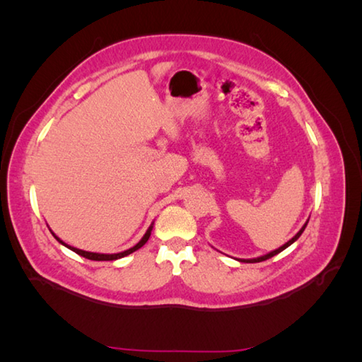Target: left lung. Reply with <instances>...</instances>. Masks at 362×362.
<instances>
[{
    "instance_id": "8db88e82",
    "label": "left lung",
    "mask_w": 362,
    "mask_h": 362,
    "mask_svg": "<svg viewBox=\"0 0 362 362\" xmlns=\"http://www.w3.org/2000/svg\"><path fill=\"white\" fill-rule=\"evenodd\" d=\"M308 221L310 219H306V222H305V224H303V227L302 228H300L298 230V232L294 235V236H292L291 238V240L288 241V243H284L283 245H281V247H279V249H275V250H272V252H269V253H266V255H261V257H257V258H247V259H244V258H238V261H243V263H259V261H266V259H269V258H272V257H275L276 255V253H280V252H283L284 249H286V247H289V245L292 244V243H296L297 240H298V238H300V235H302L303 233V230H305V227L306 226H308Z\"/></svg>"
}]
</instances>
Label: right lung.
<instances>
[{
	"label": "right lung",
	"instance_id": "add662e5",
	"mask_svg": "<svg viewBox=\"0 0 362 362\" xmlns=\"http://www.w3.org/2000/svg\"><path fill=\"white\" fill-rule=\"evenodd\" d=\"M152 227H153V222L149 226V228L146 230V233L143 235L141 240L138 241V243L134 245V247H130V249H127V250H122V252H118V253H96V252L81 250V249H78V247H73V245H68L66 243H64L62 240H60L59 236H56V233H54V232H51V233H52V236L56 238V240H57L60 244L65 245V247H68L70 250L76 252V253H78V255H81V257H83V258L93 259V261H113V259H119V258H122V257H127V255H130V253H132V252H135V250H138L140 247H143V245H144L146 243H148V240H149L151 232H152Z\"/></svg>",
	"mask_w": 362,
	"mask_h": 362
}]
</instances>
